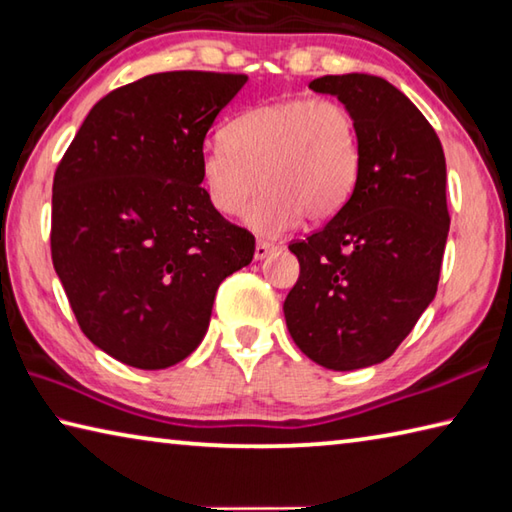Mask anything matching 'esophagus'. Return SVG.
Returning <instances> with one entry per match:
<instances>
[{
	"mask_svg": "<svg viewBox=\"0 0 512 512\" xmlns=\"http://www.w3.org/2000/svg\"><path fill=\"white\" fill-rule=\"evenodd\" d=\"M276 249H279V247H276L274 242L258 240V242H256V249H254V258H256V261H263V258H267L270 254H274Z\"/></svg>",
	"mask_w": 512,
	"mask_h": 512,
	"instance_id": "obj_1",
	"label": "esophagus"
}]
</instances>
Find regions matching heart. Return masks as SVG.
<instances>
[{
    "mask_svg": "<svg viewBox=\"0 0 512 512\" xmlns=\"http://www.w3.org/2000/svg\"><path fill=\"white\" fill-rule=\"evenodd\" d=\"M204 146L200 173L213 209L236 215L258 183L264 191L242 222L281 236L306 215L326 222L344 209L360 175L362 146L351 110L335 98H290L247 110Z\"/></svg>",
    "mask_w": 512,
    "mask_h": 512,
    "instance_id": "obj_1",
    "label": "heart"
}]
</instances>
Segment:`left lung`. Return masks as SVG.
<instances>
[{
  "label": "left lung",
  "instance_id": "8db88e82",
  "mask_svg": "<svg viewBox=\"0 0 512 512\" xmlns=\"http://www.w3.org/2000/svg\"><path fill=\"white\" fill-rule=\"evenodd\" d=\"M357 123L360 175L351 200L290 251L301 274L283 303L312 362L355 371L393 355L436 297L450 231L445 155L409 98L371 74L321 76Z\"/></svg>",
  "mask_w": 512,
  "mask_h": 512
}]
</instances>
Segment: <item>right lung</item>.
Masks as SVG:
<instances>
[{"mask_svg":"<svg viewBox=\"0 0 512 512\" xmlns=\"http://www.w3.org/2000/svg\"><path fill=\"white\" fill-rule=\"evenodd\" d=\"M247 76L164 71L103 96L53 177L51 258L89 342L134 369L200 346L254 236L213 209L200 155Z\"/></svg>","mask_w":512,"mask_h":512,"instance_id":"obj_1","label":"right lung"}]
</instances>
